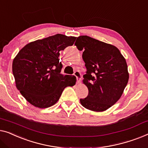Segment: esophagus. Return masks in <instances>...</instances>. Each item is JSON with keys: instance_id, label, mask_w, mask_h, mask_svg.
Here are the masks:
<instances>
[{"instance_id": "esophagus-1", "label": "esophagus", "mask_w": 148, "mask_h": 148, "mask_svg": "<svg viewBox=\"0 0 148 148\" xmlns=\"http://www.w3.org/2000/svg\"><path fill=\"white\" fill-rule=\"evenodd\" d=\"M74 75L75 76H76V80H77V82L78 83L79 82H80V79H81V74L80 73V72L75 71L74 72Z\"/></svg>"}]
</instances>
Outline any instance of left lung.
Masks as SVG:
<instances>
[{"label": "left lung", "mask_w": 148, "mask_h": 148, "mask_svg": "<svg viewBox=\"0 0 148 148\" xmlns=\"http://www.w3.org/2000/svg\"><path fill=\"white\" fill-rule=\"evenodd\" d=\"M74 45L84 50L82 59L87 70L83 82L88 95L80 99L81 105L93 111H105L120 99L127 84L126 60L117 47L87 35L79 36Z\"/></svg>", "instance_id": "8db88e82"}]
</instances>
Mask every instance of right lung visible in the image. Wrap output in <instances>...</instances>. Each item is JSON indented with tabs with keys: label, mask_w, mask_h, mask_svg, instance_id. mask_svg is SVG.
Segmentation results:
<instances>
[{
	"label": "right lung",
	"mask_w": 148,
	"mask_h": 148,
	"mask_svg": "<svg viewBox=\"0 0 148 148\" xmlns=\"http://www.w3.org/2000/svg\"><path fill=\"white\" fill-rule=\"evenodd\" d=\"M76 37L56 34L27 44L12 62L16 88L30 104L43 109L57 103L64 89L76 84V77L64 76L60 51Z\"/></svg>",
	"instance_id": "obj_1"
}]
</instances>
